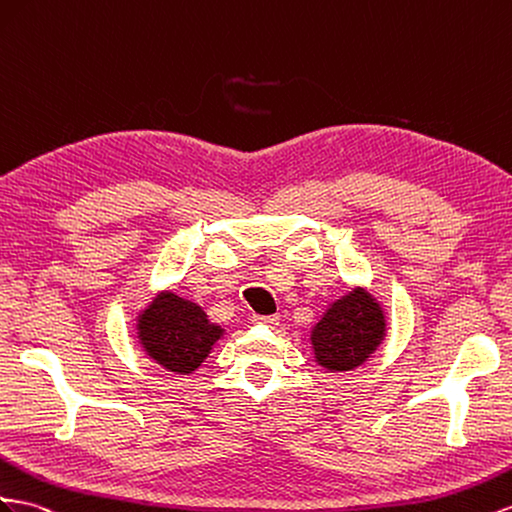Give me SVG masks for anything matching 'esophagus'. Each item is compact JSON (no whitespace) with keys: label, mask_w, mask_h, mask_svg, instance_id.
I'll list each match as a JSON object with an SVG mask.
<instances>
[{"label":"esophagus","mask_w":512,"mask_h":512,"mask_svg":"<svg viewBox=\"0 0 512 512\" xmlns=\"http://www.w3.org/2000/svg\"><path fill=\"white\" fill-rule=\"evenodd\" d=\"M252 321L256 325H267V327H275L280 323V316L278 314H269V316H260V314H254Z\"/></svg>","instance_id":"obj_1"}]
</instances>
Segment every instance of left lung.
Returning a JSON list of instances; mask_svg holds the SVG:
<instances>
[{"label":"left lung","mask_w":512,"mask_h":512,"mask_svg":"<svg viewBox=\"0 0 512 512\" xmlns=\"http://www.w3.org/2000/svg\"><path fill=\"white\" fill-rule=\"evenodd\" d=\"M385 336V316L364 288H355L329 306L312 329L314 359L331 372L362 366Z\"/></svg>","instance_id":"left-lung-1"}]
</instances>
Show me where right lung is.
<instances>
[{"label":"right lung","mask_w":512,"mask_h":512,"mask_svg":"<svg viewBox=\"0 0 512 512\" xmlns=\"http://www.w3.org/2000/svg\"><path fill=\"white\" fill-rule=\"evenodd\" d=\"M222 336L224 329L198 303L174 293H159L137 316V338L148 357L178 375L196 370Z\"/></svg>","instance_id":"right-lung-1"}]
</instances>
